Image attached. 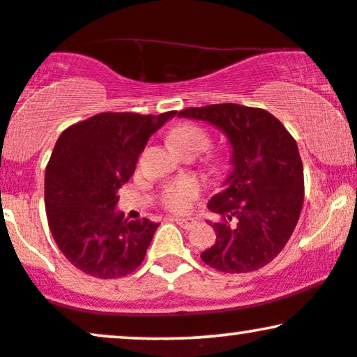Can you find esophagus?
Returning a JSON list of instances; mask_svg holds the SVG:
<instances>
[{
  "mask_svg": "<svg viewBox=\"0 0 357 357\" xmlns=\"http://www.w3.org/2000/svg\"><path fill=\"white\" fill-rule=\"evenodd\" d=\"M174 221L178 222L183 229H191V227H195L196 225L195 218H174Z\"/></svg>",
  "mask_w": 357,
  "mask_h": 357,
  "instance_id": "esophagus-1",
  "label": "esophagus"
}]
</instances>
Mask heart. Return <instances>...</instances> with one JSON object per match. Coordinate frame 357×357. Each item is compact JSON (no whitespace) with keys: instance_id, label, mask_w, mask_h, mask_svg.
I'll return each instance as SVG.
<instances>
[{"instance_id":"b5f03b06","label":"heart","mask_w":357,"mask_h":357,"mask_svg":"<svg viewBox=\"0 0 357 357\" xmlns=\"http://www.w3.org/2000/svg\"><path fill=\"white\" fill-rule=\"evenodd\" d=\"M169 143L174 148L196 144L203 148L206 144V135L203 130L195 124H179L171 130ZM201 192V184L196 178H181L178 181L167 184L162 191V203L171 211H186L192 199H196Z\"/></svg>"}]
</instances>
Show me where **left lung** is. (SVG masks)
<instances>
[{"label":"left lung","mask_w":357,"mask_h":357,"mask_svg":"<svg viewBox=\"0 0 357 357\" xmlns=\"http://www.w3.org/2000/svg\"><path fill=\"white\" fill-rule=\"evenodd\" d=\"M178 116L213 124L231 146L233 169L208 203L222 221L211 222L216 243L201 259L222 273H249L271 263L289 241L304 201L294 137L268 111L233 102L188 108Z\"/></svg>","instance_id":"left-lung-1"}]
</instances>
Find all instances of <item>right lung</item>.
I'll return each mask as SVG.
<instances>
[{
	"label": "right lung",
	"instance_id": "add662e5",
	"mask_svg": "<svg viewBox=\"0 0 357 357\" xmlns=\"http://www.w3.org/2000/svg\"><path fill=\"white\" fill-rule=\"evenodd\" d=\"M176 111L100 113L61 132L45 173V206L56 244L89 276H126L143 263L158 222L116 211L118 190L146 143Z\"/></svg>",
	"mask_w": 357,
	"mask_h": 357
}]
</instances>
